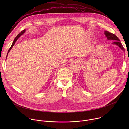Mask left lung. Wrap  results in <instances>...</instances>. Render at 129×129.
<instances>
[{"label": "left lung", "mask_w": 129, "mask_h": 129, "mask_svg": "<svg viewBox=\"0 0 129 129\" xmlns=\"http://www.w3.org/2000/svg\"><path fill=\"white\" fill-rule=\"evenodd\" d=\"M104 34H105V36L106 37L107 39L108 40H113L115 41L112 44L117 45L124 52L125 51H124L125 50L124 48H123L122 44L120 42V40L118 39V38L115 35H114V34H113L112 33H110V32H108L107 31H105Z\"/></svg>", "instance_id": "1"}]
</instances>
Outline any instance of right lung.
Returning <instances> with one entry per match:
<instances>
[{
	"mask_svg": "<svg viewBox=\"0 0 129 129\" xmlns=\"http://www.w3.org/2000/svg\"><path fill=\"white\" fill-rule=\"evenodd\" d=\"M25 31H26V30L25 29H24V30H22L21 33H20L19 34H18L16 37H15V38L14 39V41H13V43H12V45H11V46L10 47V48H9V50H8V53H7V56H8V53L10 52V51L11 50V49L12 48V47H13V46L14 45V44H15V42H16V41L18 39V38H19L22 35H23L25 32ZM7 57H6V59H7Z\"/></svg>",
	"mask_w": 129,
	"mask_h": 129,
	"instance_id": "add662e5",
	"label": "right lung"
}]
</instances>
